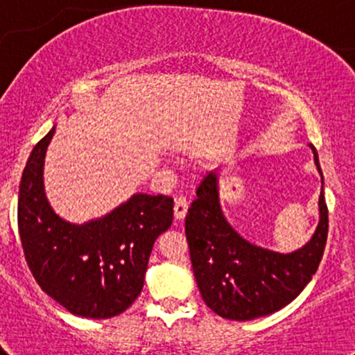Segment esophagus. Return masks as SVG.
<instances>
[{"instance_id":"1","label":"esophagus","mask_w":355,"mask_h":355,"mask_svg":"<svg viewBox=\"0 0 355 355\" xmlns=\"http://www.w3.org/2000/svg\"><path fill=\"white\" fill-rule=\"evenodd\" d=\"M187 210H189V200H187L185 197H177V198H175V205H173L175 220H183V218H185Z\"/></svg>"}]
</instances>
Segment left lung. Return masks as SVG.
<instances>
[{"label":"left lung","instance_id":"obj_1","mask_svg":"<svg viewBox=\"0 0 355 355\" xmlns=\"http://www.w3.org/2000/svg\"><path fill=\"white\" fill-rule=\"evenodd\" d=\"M322 177L315 148L311 145ZM324 177L319 223L305 245L288 254L263 248L243 239L223 215L218 168L203 177L185 217L190 260L203 302L223 319L252 320L268 315L295 299L317 272L327 242Z\"/></svg>","mask_w":355,"mask_h":355}]
</instances>
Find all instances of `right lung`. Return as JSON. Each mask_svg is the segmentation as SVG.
I'll use <instances>...</instances> for the list:
<instances>
[{
    "instance_id": "right-lung-1",
    "label": "right lung",
    "mask_w": 355,
    "mask_h": 355,
    "mask_svg": "<svg viewBox=\"0 0 355 355\" xmlns=\"http://www.w3.org/2000/svg\"><path fill=\"white\" fill-rule=\"evenodd\" d=\"M55 126L31 150L21 175L18 227L31 274L68 312L110 319L144 287L155 240L172 225L173 198L135 193L85 223L61 218L44 193V157Z\"/></svg>"
}]
</instances>
